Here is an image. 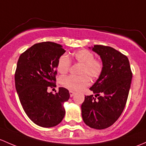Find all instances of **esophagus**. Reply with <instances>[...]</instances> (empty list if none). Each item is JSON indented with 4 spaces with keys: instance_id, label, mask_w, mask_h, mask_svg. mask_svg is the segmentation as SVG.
Returning a JSON list of instances; mask_svg holds the SVG:
<instances>
[{
    "instance_id": "1",
    "label": "esophagus",
    "mask_w": 146,
    "mask_h": 146,
    "mask_svg": "<svg viewBox=\"0 0 146 146\" xmlns=\"http://www.w3.org/2000/svg\"><path fill=\"white\" fill-rule=\"evenodd\" d=\"M70 97H72V96L74 95V92H73V91H70Z\"/></svg>"
}]
</instances>
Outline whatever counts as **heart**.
<instances>
[{
  "instance_id": "obj_1",
  "label": "heart",
  "mask_w": 146,
  "mask_h": 146,
  "mask_svg": "<svg viewBox=\"0 0 146 146\" xmlns=\"http://www.w3.org/2000/svg\"><path fill=\"white\" fill-rule=\"evenodd\" d=\"M72 58L76 62L82 64L80 70L81 76H63L60 80L61 86L71 91H80L90 84L89 77L96 79L100 75L103 70V64L98 60H94V54L91 51L82 49L75 51ZM71 66V61L67 55H62L58 60V71L64 74L69 71Z\"/></svg>"
}]
</instances>
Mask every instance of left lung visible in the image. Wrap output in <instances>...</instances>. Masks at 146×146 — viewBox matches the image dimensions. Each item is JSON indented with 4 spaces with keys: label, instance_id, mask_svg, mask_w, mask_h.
I'll return each mask as SVG.
<instances>
[{
    "label": "left lung",
    "instance_id": "obj_1",
    "mask_svg": "<svg viewBox=\"0 0 146 146\" xmlns=\"http://www.w3.org/2000/svg\"><path fill=\"white\" fill-rule=\"evenodd\" d=\"M100 56L103 70L90 88L95 94L85 96L82 115L86 124L96 129H104L114 124L127 103L132 79L128 58L109 46L95 45L89 48Z\"/></svg>",
    "mask_w": 146,
    "mask_h": 146
}]
</instances>
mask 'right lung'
<instances>
[{"label":"right lung","instance_id":"add662e5","mask_svg":"<svg viewBox=\"0 0 146 146\" xmlns=\"http://www.w3.org/2000/svg\"><path fill=\"white\" fill-rule=\"evenodd\" d=\"M64 52L61 45L42 42L21 54L17 61L15 82L19 101L29 118L40 127H55L65 115L68 90L60 87L55 94L47 91L56 86L58 60Z\"/></svg>","mask_w":146,"mask_h":146}]
</instances>
